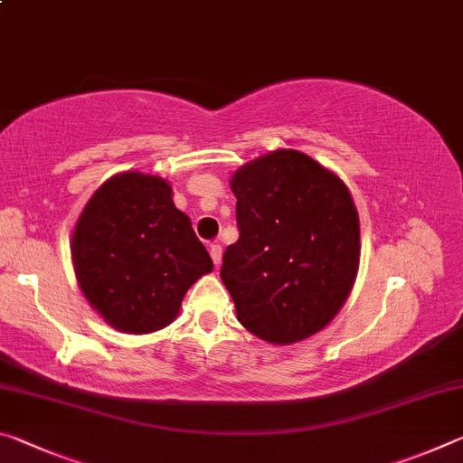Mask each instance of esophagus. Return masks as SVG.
<instances>
[{
  "label": "esophagus",
  "instance_id": "obj_1",
  "mask_svg": "<svg viewBox=\"0 0 463 463\" xmlns=\"http://www.w3.org/2000/svg\"><path fill=\"white\" fill-rule=\"evenodd\" d=\"M210 257H213V261L218 268V265H221V261H222V247L221 245H210Z\"/></svg>",
  "mask_w": 463,
  "mask_h": 463
}]
</instances>
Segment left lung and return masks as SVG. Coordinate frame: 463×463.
Wrapping results in <instances>:
<instances>
[{
	"label": "left lung",
	"instance_id": "obj_1",
	"mask_svg": "<svg viewBox=\"0 0 463 463\" xmlns=\"http://www.w3.org/2000/svg\"><path fill=\"white\" fill-rule=\"evenodd\" d=\"M239 241L221 278L239 323L288 345L331 323L355 281L359 218L339 177L308 155L279 148L232 175Z\"/></svg>",
	"mask_w": 463,
	"mask_h": 463
}]
</instances>
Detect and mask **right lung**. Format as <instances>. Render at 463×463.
Segmentation results:
<instances>
[{
  "label": "right lung",
  "mask_w": 463,
  "mask_h": 463,
  "mask_svg": "<svg viewBox=\"0 0 463 463\" xmlns=\"http://www.w3.org/2000/svg\"><path fill=\"white\" fill-rule=\"evenodd\" d=\"M75 276L108 325L145 335L167 326L187 289L213 271L165 179L114 175L91 195L73 231Z\"/></svg>",
  "instance_id": "add662e5"
}]
</instances>
